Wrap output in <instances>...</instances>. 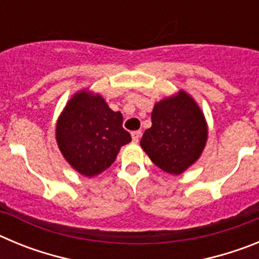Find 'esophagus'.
<instances>
[{
	"label": "esophagus",
	"mask_w": 259,
	"mask_h": 259,
	"mask_svg": "<svg viewBox=\"0 0 259 259\" xmlns=\"http://www.w3.org/2000/svg\"><path fill=\"white\" fill-rule=\"evenodd\" d=\"M131 135H132V140H134V143H139V140H140V137H141V131H134Z\"/></svg>",
	"instance_id": "obj_1"
}]
</instances>
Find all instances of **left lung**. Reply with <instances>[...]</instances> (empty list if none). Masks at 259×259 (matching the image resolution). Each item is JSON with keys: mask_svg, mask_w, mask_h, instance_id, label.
Here are the masks:
<instances>
[{"mask_svg": "<svg viewBox=\"0 0 259 259\" xmlns=\"http://www.w3.org/2000/svg\"><path fill=\"white\" fill-rule=\"evenodd\" d=\"M207 139V127L200 107L185 92L155 104L152 127L140 145L155 166L179 175L197 161Z\"/></svg>", "mask_w": 259, "mask_h": 259, "instance_id": "left-lung-1", "label": "left lung"}]
</instances>
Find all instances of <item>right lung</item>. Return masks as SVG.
<instances>
[{"instance_id":"obj_1","label":"right lung","mask_w":259,"mask_h":259,"mask_svg":"<svg viewBox=\"0 0 259 259\" xmlns=\"http://www.w3.org/2000/svg\"><path fill=\"white\" fill-rule=\"evenodd\" d=\"M120 111H113L100 95L79 92L66 105L57 123V143L63 157L81 175L101 174L119 149L131 141Z\"/></svg>"}]
</instances>
